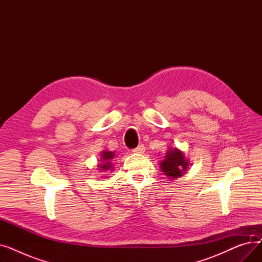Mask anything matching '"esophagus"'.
Instances as JSON below:
<instances>
[{"mask_svg":"<svg viewBox=\"0 0 262 262\" xmlns=\"http://www.w3.org/2000/svg\"><path fill=\"white\" fill-rule=\"evenodd\" d=\"M144 149H145L144 145H143V144H140V145H138V146H137L136 148H134V149H133V153H136V154H142V153H144Z\"/></svg>","mask_w":262,"mask_h":262,"instance_id":"obj_1","label":"esophagus"}]
</instances>
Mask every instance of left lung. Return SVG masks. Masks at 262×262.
I'll return each mask as SVG.
<instances>
[{"label": "left lung", "mask_w": 262, "mask_h": 262, "mask_svg": "<svg viewBox=\"0 0 262 262\" xmlns=\"http://www.w3.org/2000/svg\"><path fill=\"white\" fill-rule=\"evenodd\" d=\"M190 166L189 159L186 158L185 153L176 146H169L163 160L160 161V170L170 180H175L183 176Z\"/></svg>", "instance_id": "8db88e82"}]
</instances>
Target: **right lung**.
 <instances>
[{"instance_id": "1", "label": "right lung", "mask_w": 262, "mask_h": 262, "mask_svg": "<svg viewBox=\"0 0 262 262\" xmlns=\"http://www.w3.org/2000/svg\"><path fill=\"white\" fill-rule=\"evenodd\" d=\"M116 157L115 152H112V150L104 149L103 152H101V158L98 163V171L102 173H109L114 171V158ZM104 175H102L103 177Z\"/></svg>"}]
</instances>
